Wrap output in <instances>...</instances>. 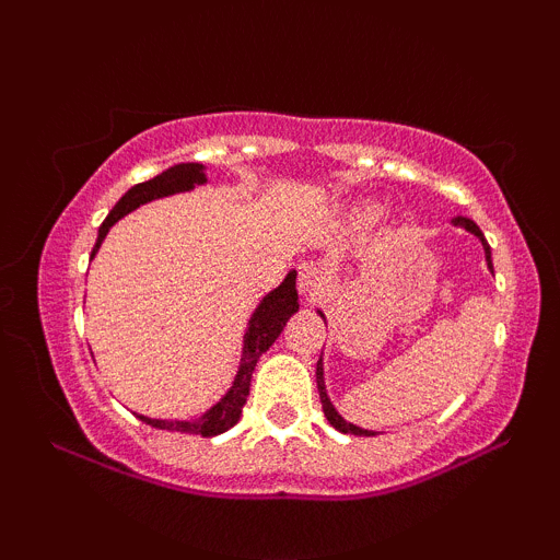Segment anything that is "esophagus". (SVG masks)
Instances as JSON below:
<instances>
[{
  "instance_id": "esophagus-1",
  "label": "esophagus",
  "mask_w": 560,
  "mask_h": 560,
  "mask_svg": "<svg viewBox=\"0 0 560 560\" xmlns=\"http://www.w3.org/2000/svg\"><path fill=\"white\" fill-rule=\"evenodd\" d=\"M298 289H300V294H302V298H305V300L318 298V294L326 289V273H324V268L313 266V262H305V266L300 268Z\"/></svg>"
}]
</instances>
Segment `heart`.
<instances>
[{
  "mask_svg": "<svg viewBox=\"0 0 560 560\" xmlns=\"http://www.w3.org/2000/svg\"><path fill=\"white\" fill-rule=\"evenodd\" d=\"M378 215H382V208L374 202H358V205H350V208L345 210V221L350 223L352 229L371 226Z\"/></svg>",
  "mask_w": 560,
  "mask_h": 560,
  "instance_id": "heart-1",
  "label": "heart"
}]
</instances>
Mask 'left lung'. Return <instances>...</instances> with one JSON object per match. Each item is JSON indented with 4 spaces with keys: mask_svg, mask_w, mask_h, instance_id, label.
<instances>
[{
    "mask_svg": "<svg viewBox=\"0 0 560 560\" xmlns=\"http://www.w3.org/2000/svg\"><path fill=\"white\" fill-rule=\"evenodd\" d=\"M453 223L455 226H460V229H466L468 234H474L477 236V240L481 242V247H485V260H487V268H490L492 271V253H490V244H487V240H485V234H481V229L477 226V223L471 221V218H464V215H458V218H453ZM318 316L326 320V316H324V311H318ZM316 384H318V395H320V405H324V416H326V421L331 423L334 429H339V432L342 434H358V436H374L376 432H371V429H361V427H355V423H350L347 419H342V416H339V410L334 408L331 405V400H329V395H326V378H324V358H318V363H316Z\"/></svg>",
    "mask_w": 560,
    "mask_h": 560,
    "instance_id": "1",
    "label": "left lung"
}]
</instances>
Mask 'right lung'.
<instances>
[{
    "label": "right lung",
    "instance_id": "1",
    "mask_svg": "<svg viewBox=\"0 0 560 560\" xmlns=\"http://www.w3.org/2000/svg\"><path fill=\"white\" fill-rule=\"evenodd\" d=\"M202 184H208L205 165L178 163L173 165V168L160 173V176L150 178V182L131 186V189L115 202L110 215H107L105 223L100 226V234H96V244L92 249V258L100 253L107 231H110L120 218L133 213V210L141 208V205L152 202V199L182 195V191H191L195 186H202ZM294 281H298V271H289L287 279L258 302V307H255V313L247 320V329H244L242 358H240V369H236L234 382H231L226 395H223L213 408L205 410L202 416H191V419H150V416H139V419L155 429H165V432L199 434V436H218L229 432V429L240 421L242 405L247 402L249 382H253V371L255 365H258L260 355L276 342V339H279V334L284 331L287 320L300 311L298 287H294Z\"/></svg>",
    "mask_w": 560,
    "mask_h": 560
}]
</instances>
